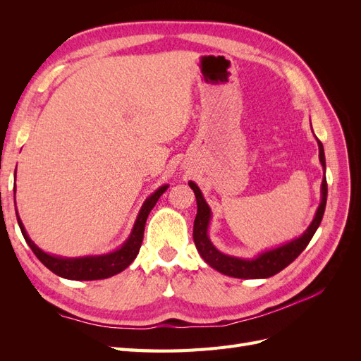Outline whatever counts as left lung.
<instances>
[{"instance_id": "obj_1", "label": "left lung", "mask_w": 361, "mask_h": 361, "mask_svg": "<svg viewBox=\"0 0 361 361\" xmlns=\"http://www.w3.org/2000/svg\"><path fill=\"white\" fill-rule=\"evenodd\" d=\"M318 146H319V161L325 170L324 146L319 140H318ZM188 183L195 194V200H197V215H195L194 228H192L194 244L197 247V251L207 265L212 267L218 272H221L224 276H231L235 279H268L271 276H276L277 272L290 265L292 262L302 253V250L309 245L314 232L318 231V227L322 221L324 211H325L326 192H329V188H326V179L324 176L322 185H321L319 207L318 211H316L313 221L307 227V231H305L300 238L292 239L290 243L281 247L268 250L265 253H260L255 259H243V257L224 255L214 247L209 236H207V227H209V221H211V207L204 202L203 194L197 185L194 182H188Z\"/></svg>"}]
</instances>
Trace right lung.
<instances>
[{
	"instance_id": "1",
	"label": "right lung",
	"mask_w": 361,
	"mask_h": 361,
	"mask_svg": "<svg viewBox=\"0 0 361 361\" xmlns=\"http://www.w3.org/2000/svg\"><path fill=\"white\" fill-rule=\"evenodd\" d=\"M167 188L169 185H162V187H159L154 194L150 195V197L146 199L143 206H141L135 224L133 227V232H130L126 243L118 250L108 255L87 256V257H60V256L48 255L31 241L30 236L25 232L23 221H20V218L16 212L18 224L20 227V232H23L27 244L32 250V253H35L42 264L45 265L49 271H52L54 274H57L63 279H69V280H102V279H108L118 274V272H122L125 268H128L130 264H133L134 259L138 255L141 243H143L147 216L150 211L154 209L158 199L164 192H166Z\"/></svg>"
}]
</instances>
